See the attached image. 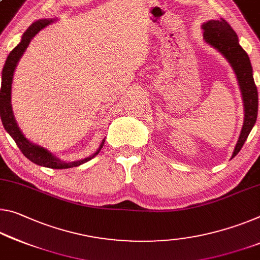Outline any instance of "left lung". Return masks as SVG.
<instances>
[{
	"label": "left lung",
	"instance_id": "obj_1",
	"mask_svg": "<svg viewBox=\"0 0 260 260\" xmlns=\"http://www.w3.org/2000/svg\"><path fill=\"white\" fill-rule=\"evenodd\" d=\"M201 28L204 30V39L206 43L219 51L232 66L236 74L242 92L243 105H244V122H243L240 138L233 152L232 158H234L242 149L257 120L258 91L253 81L252 66H251L249 55L238 43L236 32L223 18L220 20H208L201 25Z\"/></svg>",
	"mask_w": 260,
	"mask_h": 260
}]
</instances>
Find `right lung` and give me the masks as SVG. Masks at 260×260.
Segmentation results:
<instances>
[{
    "mask_svg": "<svg viewBox=\"0 0 260 260\" xmlns=\"http://www.w3.org/2000/svg\"><path fill=\"white\" fill-rule=\"evenodd\" d=\"M55 18L37 20V22H35L25 32H24L20 43L12 49L9 53V55H8L2 71V83L0 90V115L4 129L9 133L12 139H14L16 145L18 146L20 151L23 152V155L25 156L26 158L30 159L31 162L38 164L40 167L51 169H68L81 166V164L88 162V160L98 155V152L101 151L103 146H104L105 139L102 141L100 148H98L92 155H90L89 157L80 160H74V162H64V160L57 158L56 156L53 155L51 151L46 149V148L36 145V143L31 142L30 140H27L25 138V135L22 133V131H20L17 125V121H16L15 119L14 111H12L11 105L12 78H14L15 69L17 67L19 59L24 54V52H25L30 41L34 39V37L38 34L39 31L43 30L44 27H46L49 24L55 22Z\"/></svg>",
    "mask_w": 260,
    "mask_h": 260,
    "instance_id": "obj_1",
    "label": "right lung"
}]
</instances>
